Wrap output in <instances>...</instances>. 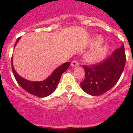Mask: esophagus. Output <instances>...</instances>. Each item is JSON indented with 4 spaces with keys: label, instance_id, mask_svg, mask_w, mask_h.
I'll use <instances>...</instances> for the list:
<instances>
[{
    "label": "esophagus",
    "instance_id": "34e87169",
    "mask_svg": "<svg viewBox=\"0 0 133 133\" xmlns=\"http://www.w3.org/2000/svg\"><path fill=\"white\" fill-rule=\"evenodd\" d=\"M78 61H76V60H73V61L71 62V65L72 67H76L78 65Z\"/></svg>",
    "mask_w": 133,
    "mask_h": 133
}]
</instances>
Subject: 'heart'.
Returning a JSON list of instances; mask_svg holds the SVG:
<instances>
[{"label": "heart", "mask_w": 133, "mask_h": 133, "mask_svg": "<svg viewBox=\"0 0 133 133\" xmlns=\"http://www.w3.org/2000/svg\"><path fill=\"white\" fill-rule=\"evenodd\" d=\"M104 38L100 36H95L91 41L90 47L92 48L85 56V61L90 64L97 63L102 60L108 54L109 46L107 44H102Z\"/></svg>", "instance_id": "b5f03b06"}]
</instances>
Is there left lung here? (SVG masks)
Wrapping results in <instances>:
<instances>
[{
    "mask_svg": "<svg viewBox=\"0 0 133 133\" xmlns=\"http://www.w3.org/2000/svg\"><path fill=\"white\" fill-rule=\"evenodd\" d=\"M125 53L124 44L115 49L111 57L91 67L83 65L85 78L80 83L82 89L92 96H100L117 83L124 69Z\"/></svg>",
    "mask_w": 133,
    "mask_h": 133,
    "instance_id": "8db88e82",
    "label": "left lung"
}]
</instances>
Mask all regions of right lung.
Instances as JSON below:
<instances>
[{"label":"right lung","instance_id":"1","mask_svg":"<svg viewBox=\"0 0 133 133\" xmlns=\"http://www.w3.org/2000/svg\"><path fill=\"white\" fill-rule=\"evenodd\" d=\"M20 39L21 37L17 40L15 44L14 48ZM11 65L13 75L21 88L31 95L43 98L49 96L55 91L60 81L61 75L68 69L70 65V62H65L62 64L53 71L49 77L43 81L40 82L29 81L20 76L14 69L13 65V58H11Z\"/></svg>","mask_w":133,"mask_h":133}]
</instances>
